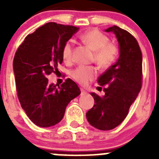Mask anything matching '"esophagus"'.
<instances>
[{
	"instance_id": "34e87169",
	"label": "esophagus",
	"mask_w": 159,
	"mask_h": 159,
	"mask_svg": "<svg viewBox=\"0 0 159 159\" xmlns=\"http://www.w3.org/2000/svg\"><path fill=\"white\" fill-rule=\"evenodd\" d=\"M80 91H81V95H84L87 94V92L84 89V88H80Z\"/></svg>"
}]
</instances>
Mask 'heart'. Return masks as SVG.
Listing matches in <instances>:
<instances>
[{
  "instance_id": "b5f03b06",
  "label": "heart",
  "mask_w": 159,
  "mask_h": 159,
  "mask_svg": "<svg viewBox=\"0 0 159 159\" xmlns=\"http://www.w3.org/2000/svg\"><path fill=\"white\" fill-rule=\"evenodd\" d=\"M80 39L87 46L95 52L94 59L98 65L102 68L108 67L115 61L118 54V49L113 43H109V38L96 29L87 31L80 36ZM72 40H67L62 49V57L65 61L71 60L72 57ZM71 75L76 82L86 85L96 75V71L92 67L80 66L71 71Z\"/></svg>"
}]
</instances>
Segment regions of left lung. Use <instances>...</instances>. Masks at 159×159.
Instances as JSON below:
<instances>
[{
	"label": "left lung",
	"instance_id": "8db88e82",
	"mask_svg": "<svg viewBox=\"0 0 159 159\" xmlns=\"http://www.w3.org/2000/svg\"><path fill=\"white\" fill-rule=\"evenodd\" d=\"M105 32L116 35L119 57L98 79L99 86L107 87L105 95L100 97L91 92L95 104L86 114L90 124L101 130L116 128L127 117L141 90L143 72V57L135 38L116 25Z\"/></svg>",
	"mask_w": 159,
	"mask_h": 159
}]
</instances>
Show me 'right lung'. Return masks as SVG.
Listing matches in <instances>:
<instances>
[{
	"instance_id": "add662e5",
	"label": "right lung",
	"mask_w": 159,
	"mask_h": 159,
	"mask_svg": "<svg viewBox=\"0 0 159 159\" xmlns=\"http://www.w3.org/2000/svg\"><path fill=\"white\" fill-rule=\"evenodd\" d=\"M79 28L49 22L28 35L13 60V72L21 107L32 123L49 127L60 123L71 99L80 95L70 79L59 88L50 84L48 75L63 62L64 43Z\"/></svg>"
}]
</instances>
